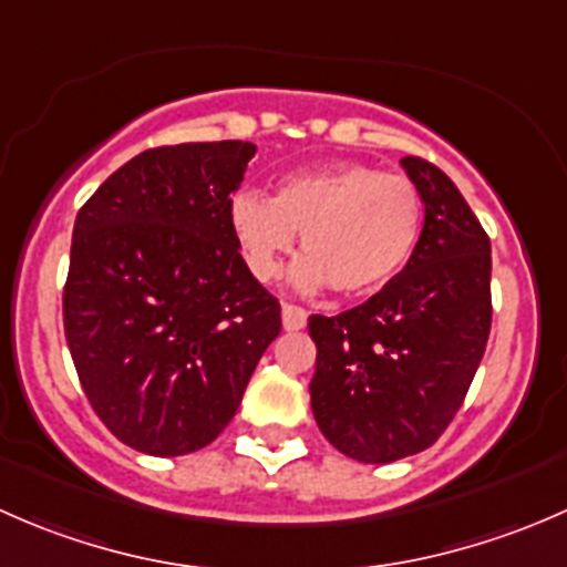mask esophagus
Returning <instances> with one entry per match:
<instances>
[{
	"mask_svg": "<svg viewBox=\"0 0 567 567\" xmlns=\"http://www.w3.org/2000/svg\"><path fill=\"white\" fill-rule=\"evenodd\" d=\"M282 326L288 331L305 329V326H307V312L301 310V307L288 305V301H285V305H282Z\"/></svg>",
	"mask_w": 567,
	"mask_h": 567,
	"instance_id": "1",
	"label": "esophagus"
}]
</instances>
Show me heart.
I'll list each match as a JSON object with an SVG mask.
<instances>
[{
    "label": "heart",
    "mask_w": 567,
    "mask_h": 567,
    "mask_svg": "<svg viewBox=\"0 0 567 567\" xmlns=\"http://www.w3.org/2000/svg\"><path fill=\"white\" fill-rule=\"evenodd\" d=\"M244 266L260 282L282 268L301 233L293 282L331 285L340 296H370L390 285L414 255L422 233L420 188L368 164H334L285 175L277 194L241 188L227 203Z\"/></svg>",
    "instance_id": "1"
}]
</instances>
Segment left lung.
Wrapping results in <instances>:
<instances>
[{"mask_svg": "<svg viewBox=\"0 0 567 567\" xmlns=\"http://www.w3.org/2000/svg\"><path fill=\"white\" fill-rule=\"evenodd\" d=\"M425 203L414 255L334 318L312 316V414L342 455L392 463L431 447L466 398L491 331V241L453 181L405 156Z\"/></svg>", "mask_w": 567, "mask_h": 567, "instance_id": "left-lung-1", "label": "left lung"}]
</instances>
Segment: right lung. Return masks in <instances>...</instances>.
Listing matches in <instances>:
<instances>
[{
  "label": "right lung",
  "mask_w": 567,
  "mask_h": 567,
  "mask_svg": "<svg viewBox=\"0 0 567 567\" xmlns=\"http://www.w3.org/2000/svg\"><path fill=\"white\" fill-rule=\"evenodd\" d=\"M255 151L241 140L153 147L76 216L65 340L95 414L140 453L214 442L282 329L227 219Z\"/></svg>",
  "instance_id": "1"
}]
</instances>
